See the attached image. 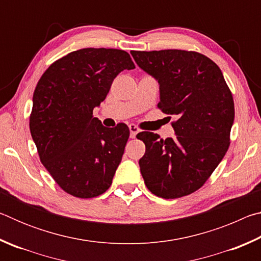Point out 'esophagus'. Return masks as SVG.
<instances>
[{"mask_svg":"<svg viewBox=\"0 0 261 261\" xmlns=\"http://www.w3.org/2000/svg\"><path fill=\"white\" fill-rule=\"evenodd\" d=\"M129 129H130V137H131V138H136L137 134H138V132L140 131L139 127L137 126V125H135V124H130L129 125Z\"/></svg>","mask_w":261,"mask_h":261,"instance_id":"34e87169","label":"esophagus"}]
</instances>
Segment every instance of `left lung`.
Returning <instances> with one entry per match:
<instances>
[{"mask_svg":"<svg viewBox=\"0 0 261 261\" xmlns=\"http://www.w3.org/2000/svg\"><path fill=\"white\" fill-rule=\"evenodd\" d=\"M131 55L160 85L159 109L176 117L174 138L147 131L137 135L146 146L139 160L145 184L165 199L188 196L205 184L228 151L235 117L231 92L220 68L200 53L132 50Z\"/></svg>","mask_w":261,"mask_h":261,"instance_id":"obj_1","label":"left lung"}]
</instances>
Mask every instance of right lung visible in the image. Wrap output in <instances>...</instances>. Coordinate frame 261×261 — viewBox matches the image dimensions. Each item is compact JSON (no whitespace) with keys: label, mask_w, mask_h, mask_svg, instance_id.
I'll return each mask as SVG.
<instances>
[{"label":"right lung","mask_w":261,"mask_h":261,"mask_svg":"<svg viewBox=\"0 0 261 261\" xmlns=\"http://www.w3.org/2000/svg\"><path fill=\"white\" fill-rule=\"evenodd\" d=\"M135 68L124 50L84 48L55 61L39 79L31 136L43 167L73 197H98L112 185L130 130L124 123L103 126L93 109L115 77Z\"/></svg>","instance_id":"obj_1"}]
</instances>
